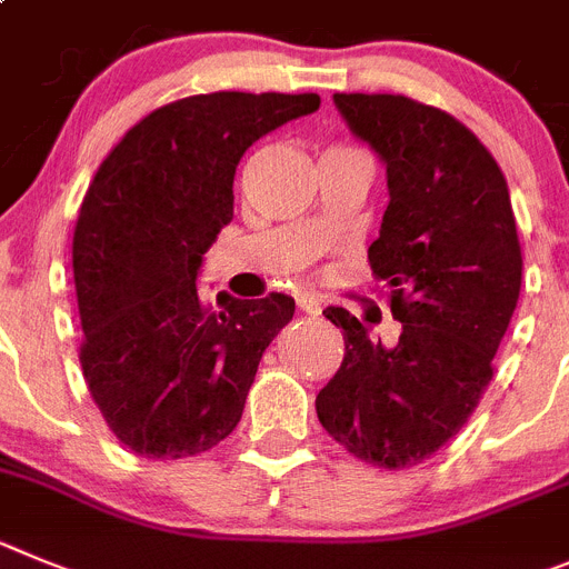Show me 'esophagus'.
I'll use <instances>...</instances> for the list:
<instances>
[{
  "instance_id": "obj_1",
  "label": "esophagus",
  "mask_w": 569,
  "mask_h": 569,
  "mask_svg": "<svg viewBox=\"0 0 569 569\" xmlns=\"http://www.w3.org/2000/svg\"><path fill=\"white\" fill-rule=\"evenodd\" d=\"M297 309L303 311V315H320L322 311V303H320V297L311 295V291H300L297 295Z\"/></svg>"
}]
</instances>
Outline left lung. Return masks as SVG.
<instances>
[{
	"instance_id": "1",
	"label": "left lung",
	"mask_w": 569,
	"mask_h": 569,
	"mask_svg": "<svg viewBox=\"0 0 569 569\" xmlns=\"http://www.w3.org/2000/svg\"><path fill=\"white\" fill-rule=\"evenodd\" d=\"M348 130L386 163L388 209L368 247L402 335L371 342L346 309V357L317 393L322 428L357 459L399 470L462 431L519 303L521 249L508 181L453 116L391 93H335Z\"/></svg>"
}]
</instances>
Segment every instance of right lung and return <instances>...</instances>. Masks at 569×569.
<instances>
[{
    "label": "right lung",
    "instance_id": "1",
    "mask_svg": "<svg viewBox=\"0 0 569 569\" xmlns=\"http://www.w3.org/2000/svg\"><path fill=\"white\" fill-rule=\"evenodd\" d=\"M317 107V93L238 90L172 101L121 138L87 189L73 232L79 360L101 417L138 457H196L240 422L295 300L218 291L212 306L196 280L232 221L243 152Z\"/></svg>",
    "mask_w": 569,
    "mask_h": 569
}]
</instances>
